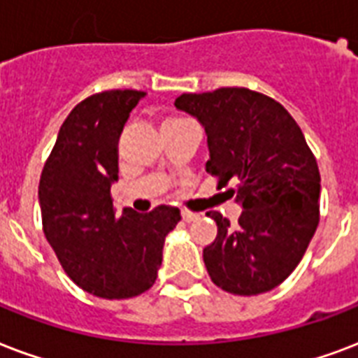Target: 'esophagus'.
Listing matches in <instances>:
<instances>
[{
  "mask_svg": "<svg viewBox=\"0 0 358 358\" xmlns=\"http://www.w3.org/2000/svg\"><path fill=\"white\" fill-rule=\"evenodd\" d=\"M182 220L184 222H193V220H197V214H193V212H189V210H182Z\"/></svg>",
  "mask_w": 358,
  "mask_h": 358,
  "instance_id": "obj_1",
  "label": "esophagus"
}]
</instances>
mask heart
Wrapping results in <instances>:
<instances>
[{
	"label": "heart",
	"instance_id": "obj_1",
	"mask_svg": "<svg viewBox=\"0 0 358 358\" xmlns=\"http://www.w3.org/2000/svg\"><path fill=\"white\" fill-rule=\"evenodd\" d=\"M180 120L182 118H167L165 122H163V124H173V122H180Z\"/></svg>",
	"mask_w": 358,
	"mask_h": 358
}]
</instances>
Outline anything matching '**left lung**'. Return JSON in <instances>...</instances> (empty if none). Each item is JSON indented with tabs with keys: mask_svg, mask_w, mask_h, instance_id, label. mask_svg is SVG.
<instances>
[{
	"mask_svg": "<svg viewBox=\"0 0 358 358\" xmlns=\"http://www.w3.org/2000/svg\"><path fill=\"white\" fill-rule=\"evenodd\" d=\"M174 105L203 124L206 173L236 182L238 225L220 212L217 236L203 252L212 282L242 296L266 293L296 268L319 225L317 161L299 124L278 101L248 88L182 94Z\"/></svg>",
	"mask_w": 358,
	"mask_h": 358,
	"instance_id": "1",
	"label": "left lung"
}]
</instances>
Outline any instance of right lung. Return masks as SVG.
I'll return each mask as SVG.
<instances>
[{"mask_svg": "<svg viewBox=\"0 0 358 358\" xmlns=\"http://www.w3.org/2000/svg\"><path fill=\"white\" fill-rule=\"evenodd\" d=\"M144 92L108 90L71 110L39 182L43 231L73 282L101 299H131L157 278L163 244L180 210L161 204L148 214L114 215L118 138Z\"/></svg>", "mask_w": 358, "mask_h": 358, "instance_id": "add662e5", "label": "right lung"}]
</instances>
